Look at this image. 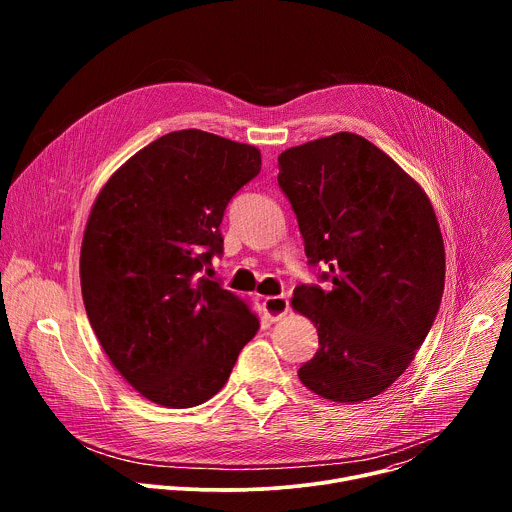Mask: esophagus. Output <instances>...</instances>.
Segmentation results:
<instances>
[{
  "label": "esophagus",
  "mask_w": 512,
  "mask_h": 512,
  "mask_svg": "<svg viewBox=\"0 0 512 512\" xmlns=\"http://www.w3.org/2000/svg\"><path fill=\"white\" fill-rule=\"evenodd\" d=\"M289 310V302L283 296H269L263 300V312L271 322L281 320Z\"/></svg>",
  "instance_id": "34e87169"
}]
</instances>
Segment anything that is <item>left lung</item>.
I'll list each match as a JSON object with an SVG mask.
<instances>
[{
  "mask_svg": "<svg viewBox=\"0 0 512 512\" xmlns=\"http://www.w3.org/2000/svg\"><path fill=\"white\" fill-rule=\"evenodd\" d=\"M277 182L306 255L330 289L298 285L318 352L298 377L312 393L360 403L411 364L440 310L446 251L425 190L375 143L340 131L281 152Z\"/></svg>",
  "mask_w": 512,
  "mask_h": 512,
  "instance_id": "obj_1",
  "label": "left lung"
}]
</instances>
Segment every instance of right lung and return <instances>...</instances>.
I'll list each match as a JSON object with an SVG mask.
<instances>
[{"label":"right lung","mask_w":512,"mask_h":512,"mask_svg":"<svg viewBox=\"0 0 512 512\" xmlns=\"http://www.w3.org/2000/svg\"><path fill=\"white\" fill-rule=\"evenodd\" d=\"M259 170L255 145L182 129L133 154L95 198L81 245L85 310L113 367L152 403L214 397L259 330L243 298L200 275L223 253L229 200Z\"/></svg>","instance_id":"1"}]
</instances>
